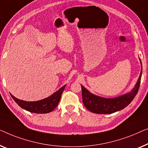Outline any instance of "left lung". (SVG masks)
Returning <instances> with one entry per match:
<instances>
[{"mask_svg": "<svg viewBox=\"0 0 148 148\" xmlns=\"http://www.w3.org/2000/svg\"><path fill=\"white\" fill-rule=\"evenodd\" d=\"M140 63L141 65V60ZM141 74H142V66L136 86L132 91L113 99L103 98L93 95L82 85H81L83 104L90 112L97 114H111L123 109L127 106L130 105L138 92L140 86Z\"/></svg>", "mask_w": 148, "mask_h": 148, "instance_id": "obj_1", "label": "left lung"}]
</instances>
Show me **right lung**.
<instances>
[{
    "mask_svg": "<svg viewBox=\"0 0 148 148\" xmlns=\"http://www.w3.org/2000/svg\"><path fill=\"white\" fill-rule=\"evenodd\" d=\"M65 87L66 85H64L46 99L37 101H25L16 99L11 94V96L19 107L26 111L34 113H50L57 107Z\"/></svg>",
    "mask_w": 148,
    "mask_h": 148,
    "instance_id": "obj_1",
    "label": "right lung"
}]
</instances>
